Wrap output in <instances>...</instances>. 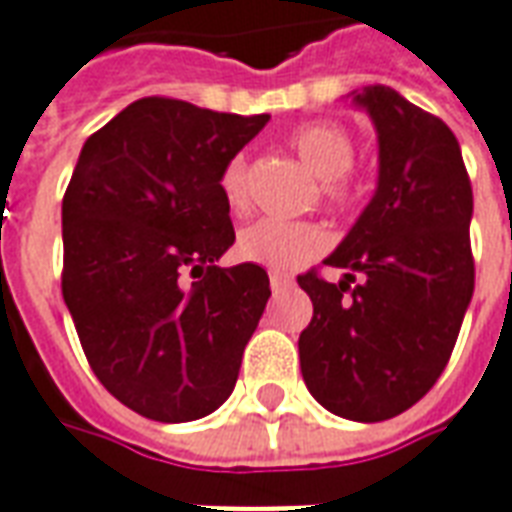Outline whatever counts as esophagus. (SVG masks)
I'll list each match as a JSON object with an SVG mask.
<instances>
[{"instance_id":"esophagus-1","label":"esophagus","mask_w":512,"mask_h":512,"mask_svg":"<svg viewBox=\"0 0 512 512\" xmlns=\"http://www.w3.org/2000/svg\"><path fill=\"white\" fill-rule=\"evenodd\" d=\"M268 280H271V288H274V291H282V288H288V285H291L293 277L291 274H282V271H271V274H268Z\"/></svg>"}]
</instances>
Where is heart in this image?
Segmentation results:
<instances>
[{"label":"heart","mask_w":512,"mask_h":512,"mask_svg":"<svg viewBox=\"0 0 512 512\" xmlns=\"http://www.w3.org/2000/svg\"><path fill=\"white\" fill-rule=\"evenodd\" d=\"M291 146L307 169L324 182V194L332 207H346L352 202L346 171L355 166L357 146L346 127L335 121H313L293 132ZM219 185L221 196L232 213H244L249 205L244 157H232L221 169ZM324 249H327V232L307 221L260 219L244 227L238 235V255L244 257L246 263L277 268V271L305 266L307 260L321 255Z\"/></svg>","instance_id":"b5f03b06"}]
</instances>
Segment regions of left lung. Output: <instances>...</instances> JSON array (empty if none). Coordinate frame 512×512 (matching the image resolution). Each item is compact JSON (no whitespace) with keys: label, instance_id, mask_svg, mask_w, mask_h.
<instances>
[{"label":"left lung","instance_id":"obj_1","mask_svg":"<svg viewBox=\"0 0 512 512\" xmlns=\"http://www.w3.org/2000/svg\"><path fill=\"white\" fill-rule=\"evenodd\" d=\"M377 130V191L324 266L296 282L313 302L299 335L307 391L349 421L405 413L438 382L474 293V196L460 144L388 85L352 91ZM361 277L355 289L351 282Z\"/></svg>","mask_w":512,"mask_h":512}]
</instances>
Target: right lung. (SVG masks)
<instances>
[{"label":"right lung","instance_id":"add662e5","mask_svg":"<svg viewBox=\"0 0 512 512\" xmlns=\"http://www.w3.org/2000/svg\"><path fill=\"white\" fill-rule=\"evenodd\" d=\"M268 119L146 96L94 132L74 166L63 299L99 382L152 421L219 410L266 310V271L216 260L235 244L221 169ZM188 267L203 280L185 286Z\"/></svg>","mask_w":512,"mask_h":512}]
</instances>
